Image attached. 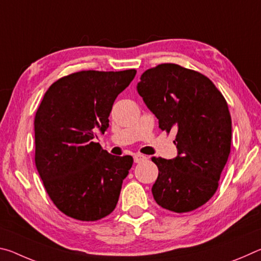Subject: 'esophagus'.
Here are the masks:
<instances>
[{"mask_svg":"<svg viewBox=\"0 0 261 261\" xmlns=\"http://www.w3.org/2000/svg\"><path fill=\"white\" fill-rule=\"evenodd\" d=\"M146 159H147L146 156L143 155V154H140V153H137V154H135V155H134V160H135L136 163L143 162V161L146 160Z\"/></svg>","mask_w":261,"mask_h":261,"instance_id":"esophagus-1","label":"esophagus"}]
</instances>
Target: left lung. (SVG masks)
Wrapping results in <instances>:
<instances>
[{
  "instance_id": "1",
  "label": "left lung",
  "mask_w": 261,
  "mask_h": 261,
  "mask_svg": "<svg viewBox=\"0 0 261 261\" xmlns=\"http://www.w3.org/2000/svg\"><path fill=\"white\" fill-rule=\"evenodd\" d=\"M137 91L159 120L176 131L177 156L152 158L159 169L152 187L159 206L176 213L206 204L219 187L231 144L227 101L208 78L173 63L148 69Z\"/></svg>"
}]
</instances>
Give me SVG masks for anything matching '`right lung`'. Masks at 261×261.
Wrapping results in <instances>:
<instances>
[{
	"instance_id": "1",
	"label": "right lung",
	"mask_w": 261,
	"mask_h": 261,
	"mask_svg": "<svg viewBox=\"0 0 261 261\" xmlns=\"http://www.w3.org/2000/svg\"><path fill=\"white\" fill-rule=\"evenodd\" d=\"M124 71H79L56 81L34 118L35 166L57 208L81 221H96L116 207L134 163L95 143L109 126L117 95L136 76Z\"/></svg>"
}]
</instances>
